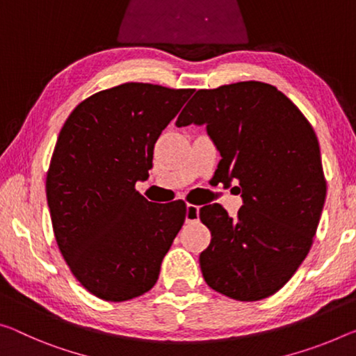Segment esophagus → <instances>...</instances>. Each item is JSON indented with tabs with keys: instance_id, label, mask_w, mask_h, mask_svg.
I'll return each instance as SVG.
<instances>
[{
	"instance_id": "34e87169",
	"label": "esophagus",
	"mask_w": 356,
	"mask_h": 356,
	"mask_svg": "<svg viewBox=\"0 0 356 356\" xmlns=\"http://www.w3.org/2000/svg\"><path fill=\"white\" fill-rule=\"evenodd\" d=\"M200 217V207L195 204H187V213H185V220L187 222H196Z\"/></svg>"
}]
</instances>
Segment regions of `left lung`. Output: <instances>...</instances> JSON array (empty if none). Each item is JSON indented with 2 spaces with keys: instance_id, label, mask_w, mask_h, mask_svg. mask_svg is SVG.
Instances as JSON below:
<instances>
[{
  "instance_id": "8db88e82",
  "label": "left lung",
  "mask_w": 356,
  "mask_h": 356,
  "mask_svg": "<svg viewBox=\"0 0 356 356\" xmlns=\"http://www.w3.org/2000/svg\"><path fill=\"white\" fill-rule=\"evenodd\" d=\"M206 125L220 152L216 176L238 182L242 207L229 217L200 209L211 244L200 255L206 284L238 301L280 290L309 253L326 196L320 145L301 111L263 82L198 90L177 127Z\"/></svg>"
}]
</instances>
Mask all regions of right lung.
Listing matches in <instances>:
<instances>
[{
  "instance_id": "add662e5",
  "label": "right lung",
  "mask_w": 356,
  "mask_h": 356,
  "mask_svg": "<svg viewBox=\"0 0 356 356\" xmlns=\"http://www.w3.org/2000/svg\"><path fill=\"white\" fill-rule=\"evenodd\" d=\"M193 90L128 82L82 101L58 134L46 180L56 244L83 289L104 301L144 295L185 222L184 201L152 204L158 136Z\"/></svg>"
}]
</instances>
